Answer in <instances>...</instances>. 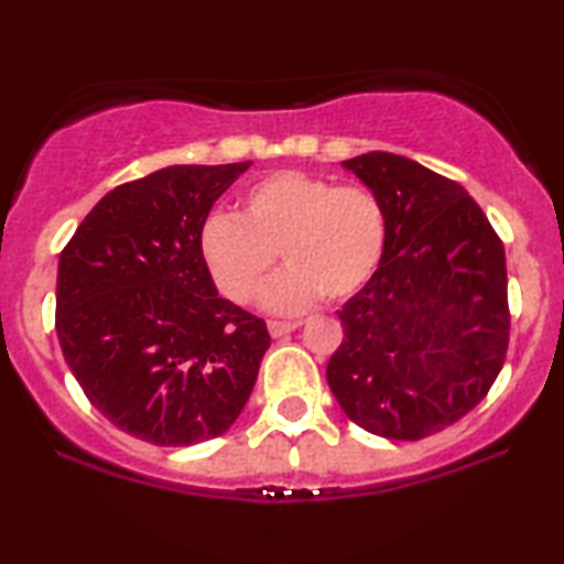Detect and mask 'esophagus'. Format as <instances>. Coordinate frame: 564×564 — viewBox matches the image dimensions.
I'll list each match as a JSON object with an SVG mask.
<instances>
[{
    "label": "esophagus",
    "mask_w": 564,
    "mask_h": 564,
    "mask_svg": "<svg viewBox=\"0 0 564 564\" xmlns=\"http://www.w3.org/2000/svg\"><path fill=\"white\" fill-rule=\"evenodd\" d=\"M297 326H300L297 321H269V323H267L269 334H272L274 338H280V336H288V334H292V330H295Z\"/></svg>",
    "instance_id": "obj_1"
}]
</instances>
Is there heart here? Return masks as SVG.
Instances as JSON below:
<instances>
[{"label": "heart", "mask_w": 564, "mask_h": 564, "mask_svg": "<svg viewBox=\"0 0 564 564\" xmlns=\"http://www.w3.org/2000/svg\"><path fill=\"white\" fill-rule=\"evenodd\" d=\"M384 246L388 213L372 189L295 169L251 182L236 218L210 215L199 230V257L230 303H253L280 257L284 269L264 295L274 313L305 311L318 295L326 303L357 295Z\"/></svg>", "instance_id": "obj_1"}]
</instances>
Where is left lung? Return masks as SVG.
<instances>
[{
  "label": "left lung",
  "instance_id": "8db88e82",
  "mask_svg": "<svg viewBox=\"0 0 564 564\" xmlns=\"http://www.w3.org/2000/svg\"><path fill=\"white\" fill-rule=\"evenodd\" d=\"M382 199L388 246L338 311L326 377L369 434L419 442L467 415L506 361V251L462 184L388 151L344 161Z\"/></svg>",
  "mask_w": 564,
  "mask_h": 564
}]
</instances>
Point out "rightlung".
I'll list each match as a JSON object with an SVG mask.
<instances>
[{"label": "right lung", "instance_id": "add662e5", "mask_svg": "<svg viewBox=\"0 0 564 564\" xmlns=\"http://www.w3.org/2000/svg\"><path fill=\"white\" fill-rule=\"evenodd\" d=\"M251 161L166 166L99 199L61 251L56 334L89 403L126 434L192 446L234 426L272 344L199 257L215 199Z\"/></svg>", "mask_w": 564, "mask_h": 564}]
</instances>
